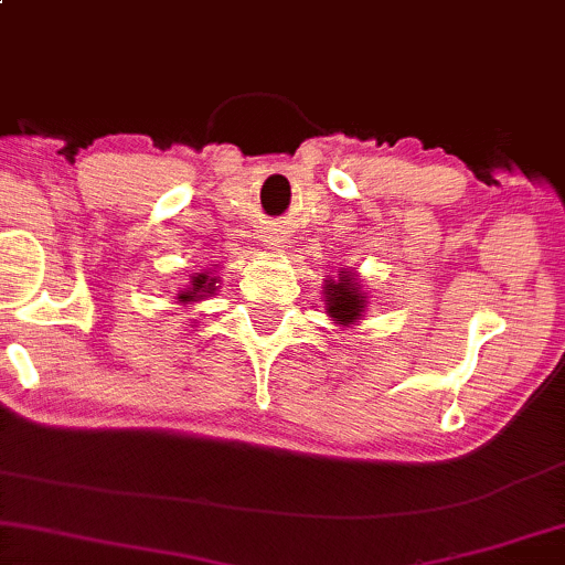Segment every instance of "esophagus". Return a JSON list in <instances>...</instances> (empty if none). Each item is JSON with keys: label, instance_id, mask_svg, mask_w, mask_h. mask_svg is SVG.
<instances>
[{"label": "esophagus", "instance_id": "obj_1", "mask_svg": "<svg viewBox=\"0 0 565 565\" xmlns=\"http://www.w3.org/2000/svg\"><path fill=\"white\" fill-rule=\"evenodd\" d=\"M263 245L274 247V250H281V247H287V237H284V230H276V227H266L263 230Z\"/></svg>", "mask_w": 565, "mask_h": 565}]
</instances>
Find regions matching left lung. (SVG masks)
I'll list each match as a JSON object with an SVG mask.
<instances>
[{
	"instance_id": "obj_1",
	"label": "left lung",
	"mask_w": 565,
	"mask_h": 565,
	"mask_svg": "<svg viewBox=\"0 0 565 565\" xmlns=\"http://www.w3.org/2000/svg\"><path fill=\"white\" fill-rule=\"evenodd\" d=\"M326 302H328V315L335 318L338 322H353L359 320V315L364 312V297L359 295L356 281L341 270V281H333L326 287Z\"/></svg>"
}]
</instances>
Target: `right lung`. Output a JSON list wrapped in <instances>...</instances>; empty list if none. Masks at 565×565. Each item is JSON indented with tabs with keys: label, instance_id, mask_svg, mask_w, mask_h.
Masks as SVG:
<instances>
[{
	"label": "right lung",
	"instance_id": "1",
	"mask_svg": "<svg viewBox=\"0 0 565 565\" xmlns=\"http://www.w3.org/2000/svg\"><path fill=\"white\" fill-rule=\"evenodd\" d=\"M212 291H214V278H209L206 274H199V276H193V289L180 295V302H193L195 297L212 295Z\"/></svg>",
	"mask_w": 565,
	"mask_h": 565
}]
</instances>
